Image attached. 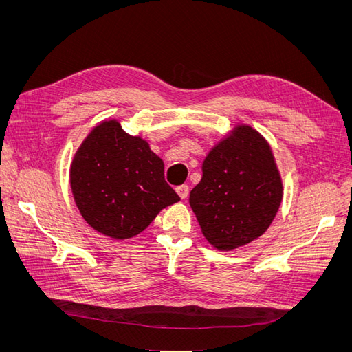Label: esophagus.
<instances>
[{"label": "esophagus", "instance_id": "esophagus-1", "mask_svg": "<svg viewBox=\"0 0 352 352\" xmlns=\"http://www.w3.org/2000/svg\"><path fill=\"white\" fill-rule=\"evenodd\" d=\"M176 192L179 194L180 198H186L188 194H189V186L188 185H179L176 188Z\"/></svg>", "mask_w": 352, "mask_h": 352}]
</instances>
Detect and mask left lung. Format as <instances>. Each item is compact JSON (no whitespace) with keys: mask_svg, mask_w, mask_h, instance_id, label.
I'll return each mask as SVG.
<instances>
[{"mask_svg":"<svg viewBox=\"0 0 352 352\" xmlns=\"http://www.w3.org/2000/svg\"><path fill=\"white\" fill-rule=\"evenodd\" d=\"M282 194L269 144L252 127L238 126L204 160L189 204L208 242L233 250L269 229Z\"/></svg>","mask_w":352,"mask_h":352,"instance_id":"1","label":"left lung"}]
</instances>
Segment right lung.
<instances>
[{
    "mask_svg": "<svg viewBox=\"0 0 352 352\" xmlns=\"http://www.w3.org/2000/svg\"><path fill=\"white\" fill-rule=\"evenodd\" d=\"M70 184L83 219L114 239L132 238L180 198L164 179L163 160L119 122L98 124L72 163Z\"/></svg>",
    "mask_w": 352,
    "mask_h": 352,
    "instance_id": "right-lung-1",
    "label": "right lung"
}]
</instances>
